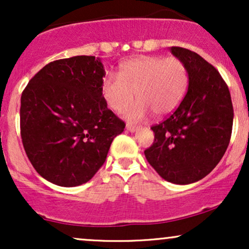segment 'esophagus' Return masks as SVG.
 Segmentation results:
<instances>
[{
  "mask_svg": "<svg viewBox=\"0 0 249 249\" xmlns=\"http://www.w3.org/2000/svg\"><path fill=\"white\" fill-rule=\"evenodd\" d=\"M125 128H126L127 131H130V132H134V131L137 130V126L136 125L130 124V123H128V124H126V126H125Z\"/></svg>",
  "mask_w": 249,
  "mask_h": 249,
  "instance_id": "obj_1",
  "label": "esophagus"
}]
</instances>
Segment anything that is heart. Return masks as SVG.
I'll use <instances>...</instances> for the list:
<instances>
[{
  "label": "heart",
  "instance_id": "heart-1",
  "mask_svg": "<svg viewBox=\"0 0 249 249\" xmlns=\"http://www.w3.org/2000/svg\"><path fill=\"white\" fill-rule=\"evenodd\" d=\"M188 85L185 63L177 57L138 56L123 62L119 75L108 73L102 81V93L113 111L124 110L136 97L139 99L126 111L130 121L150 115L172 113L184 98Z\"/></svg>",
  "mask_w": 249,
  "mask_h": 249
}]
</instances>
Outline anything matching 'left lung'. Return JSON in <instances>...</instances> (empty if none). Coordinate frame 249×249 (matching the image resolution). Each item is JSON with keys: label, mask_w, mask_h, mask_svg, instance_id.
<instances>
[{"label": "left lung", "mask_w": 249, "mask_h": 249, "mask_svg": "<svg viewBox=\"0 0 249 249\" xmlns=\"http://www.w3.org/2000/svg\"><path fill=\"white\" fill-rule=\"evenodd\" d=\"M185 63L188 88L176 111L151 128L154 142L144 151L147 161L166 181L187 185L212 172L230 144L233 105L218 70L194 51L172 47Z\"/></svg>", "instance_id": "1"}]
</instances>
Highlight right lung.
Returning a JSON list of instances; mask_svg holds the SVG:
<instances>
[{
	"label": "right lung",
	"mask_w": 249,
	"mask_h": 249,
	"mask_svg": "<svg viewBox=\"0 0 249 249\" xmlns=\"http://www.w3.org/2000/svg\"><path fill=\"white\" fill-rule=\"evenodd\" d=\"M105 70L95 56L53 61L36 73L21 97V137L37 173L73 187L95 176L124 122L102 93Z\"/></svg>",
	"instance_id": "right-lung-1"
}]
</instances>
